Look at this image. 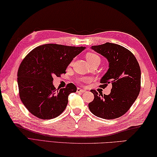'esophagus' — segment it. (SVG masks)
Listing matches in <instances>:
<instances>
[{
  "mask_svg": "<svg viewBox=\"0 0 157 157\" xmlns=\"http://www.w3.org/2000/svg\"><path fill=\"white\" fill-rule=\"evenodd\" d=\"M85 91H86V90L82 89L81 88H78V89H77V92L78 93H84Z\"/></svg>",
  "mask_w": 157,
  "mask_h": 157,
  "instance_id": "1",
  "label": "esophagus"
}]
</instances>
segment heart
<instances>
[{
    "label": "heart",
    "mask_w": 157,
    "mask_h": 157,
    "mask_svg": "<svg viewBox=\"0 0 157 157\" xmlns=\"http://www.w3.org/2000/svg\"><path fill=\"white\" fill-rule=\"evenodd\" d=\"M86 58L87 59V61L89 62L90 64H92L93 62H97V61L100 62V58L95 53H87L86 56ZM89 80L90 79L88 78H82L79 79V81L82 82H88Z\"/></svg>",
    "instance_id": "obj_1"
}]
</instances>
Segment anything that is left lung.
I'll list each match as a JSON object with an SVG mask.
<instances>
[{"instance_id": "1", "label": "left lung", "mask_w": 157, "mask_h": 157, "mask_svg": "<svg viewBox=\"0 0 157 157\" xmlns=\"http://www.w3.org/2000/svg\"><path fill=\"white\" fill-rule=\"evenodd\" d=\"M91 49L104 56L108 69L100 79L101 88L112 84L109 95L91 90L94 99L88 104L93 115L105 119H113L124 115L137 98L141 89V69L135 56L121 45L106 43Z\"/></svg>"}]
</instances>
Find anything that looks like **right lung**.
Here are the masks:
<instances>
[{
    "instance_id": "right-lung-1",
    "label": "right lung",
    "mask_w": 157,
    "mask_h": 157,
    "mask_svg": "<svg viewBox=\"0 0 157 157\" xmlns=\"http://www.w3.org/2000/svg\"><path fill=\"white\" fill-rule=\"evenodd\" d=\"M85 47H69L46 44L33 49L20 65L18 85L20 98L29 112L42 119L56 118L63 112L68 104V97L75 93L73 83L56 90L53 77H59L74 58Z\"/></svg>"
}]
</instances>
